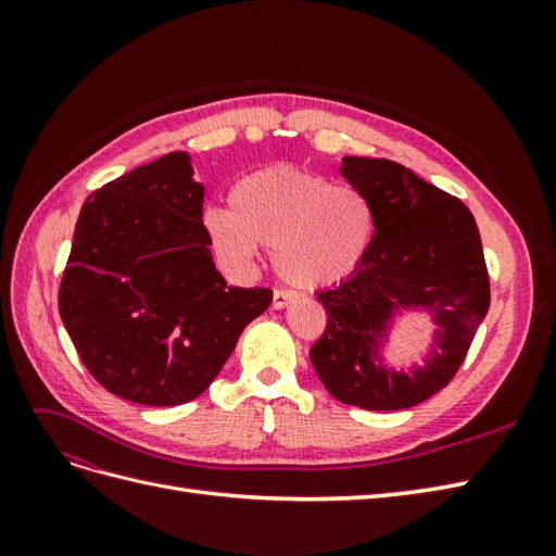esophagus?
<instances>
[{
  "mask_svg": "<svg viewBox=\"0 0 556 556\" xmlns=\"http://www.w3.org/2000/svg\"><path fill=\"white\" fill-rule=\"evenodd\" d=\"M292 301H294V292H290V290H276V292H274L271 306H274L276 311H280V308H285L288 304H292Z\"/></svg>",
  "mask_w": 556,
  "mask_h": 556,
  "instance_id": "esophagus-1",
  "label": "esophagus"
}]
</instances>
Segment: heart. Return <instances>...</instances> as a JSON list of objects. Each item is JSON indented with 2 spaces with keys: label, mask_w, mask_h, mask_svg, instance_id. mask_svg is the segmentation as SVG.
Segmentation results:
<instances>
[{
  "label": "heart",
  "mask_w": 556,
  "mask_h": 556,
  "mask_svg": "<svg viewBox=\"0 0 556 556\" xmlns=\"http://www.w3.org/2000/svg\"><path fill=\"white\" fill-rule=\"evenodd\" d=\"M229 208H208L204 227L215 255L248 268L271 248L276 274L301 290L329 288L359 266L374 213L364 194L292 166H271L231 188Z\"/></svg>",
  "instance_id": "b5f03b06"
}]
</instances>
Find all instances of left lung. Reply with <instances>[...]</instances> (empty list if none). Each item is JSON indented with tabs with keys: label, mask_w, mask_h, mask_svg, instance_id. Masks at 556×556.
I'll return each instance as SVG.
<instances>
[{
	"label": "left lung",
	"mask_w": 556,
	"mask_h": 556,
	"mask_svg": "<svg viewBox=\"0 0 556 556\" xmlns=\"http://www.w3.org/2000/svg\"><path fill=\"white\" fill-rule=\"evenodd\" d=\"M343 178L368 201L376 233L355 274L317 292L327 329L311 348L333 399L364 410H403L427 401L459 371L490 311V276L476 217L457 197L392 160L343 157ZM406 309L437 325L425 367L383 364L381 345Z\"/></svg>",
	"instance_id": "1"
}]
</instances>
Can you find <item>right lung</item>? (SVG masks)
I'll list each match as a JSON object with an SVG mask.
<instances>
[{"label":"right lung","mask_w":556,"mask_h":556,"mask_svg":"<svg viewBox=\"0 0 556 556\" xmlns=\"http://www.w3.org/2000/svg\"><path fill=\"white\" fill-rule=\"evenodd\" d=\"M188 153L137 166L80 208L60 315L80 362L115 396L180 406L204 394L241 331L271 304L217 274L204 185Z\"/></svg>","instance_id":"add662e5"}]
</instances>
